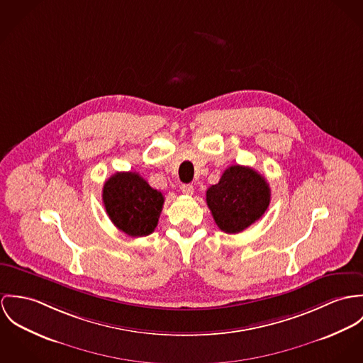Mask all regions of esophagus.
Instances as JSON below:
<instances>
[{
    "label": "esophagus",
    "instance_id": "34e87169",
    "mask_svg": "<svg viewBox=\"0 0 363 363\" xmlns=\"http://www.w3.org/2000/svg\"><path fill=\"white\" fill-rule=\"evenodd\" d=\"M181 191H182V194L184 195H194V186L191 185V184H185V185H182L181 186Z\"/></svg>",
    "mask_w": 363,
    "mask_h": 363
}]
</instances>
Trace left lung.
Listing matches in <instances>:
<instances>
[{"label":"left lung","instance_id":"left-lung-1","mask_svg":"<svg viewBox=\"0 0 363 363\" xmlns=\"http://www.w3.org/2000/svg\"><path fill=\"white\" fill-rule=\"evenodd\" d=\"M206 201L218 228L238 234L264 214L270 204V186L253 168L231 165L218 184L207 189Z\"/></svg>","mask_w":363,"mask_h":363}]
</instances>
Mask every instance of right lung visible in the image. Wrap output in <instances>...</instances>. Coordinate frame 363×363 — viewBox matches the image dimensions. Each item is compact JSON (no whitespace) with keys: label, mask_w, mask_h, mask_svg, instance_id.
I'll return each mask as SVG.
<instances>
[{"label":"right lung","mask_w":363,"mask_h":363,"mask_svg":"<svg viewBox=\"0 0 363 363\" xmlns=\"http://www.w3.org/2000/svg\"><path fill=\"white\" fill-rule=\"evenodd\" d=\"M106 211L114 225L129 237H146L157 227L164 196L138 172H117L103 188Z\"/></svg>","instance_id":"1"}]
</instances>
